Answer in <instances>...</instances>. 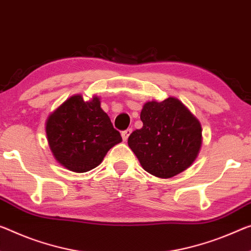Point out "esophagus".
<instances>
[{
    "label": "esophagus",
    "instance_id": "1",
    "mask_svg": "<svg viewBox=\"0 0 251 251\" xmlns=\"http://www.w3.org/2000/svg\"><path fill=\"white\" fill-rule=\"evenodd\" d=\"M130 134H132V128H128V129H126V130H123V132H122V138H123V141L126 142L127 140H128V137H129Z\"/></svg>",
    "mask_w": 251,
    "mask_h": 251
}]
</instances>
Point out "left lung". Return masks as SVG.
I'll use <instances>...</instances> for the list:
<instances>
[{
  "label": "left lung",
  "mask_w": 251,
  "mask_h": 251,
  "mask_svg": "<svg viewBox=\"0 0 251 251\" xmlns=\"http://www.w3.org/2000/svg\"><path fill=\"white\" fill-rule=\"evenodd\" d=\"M141 121L143 127L129 135L128 146L146 172L170 178L193 164L201 150L202 127L181 100L147 101Z\"/></svg>",
  "instance_id": "1"
}]
</instances>
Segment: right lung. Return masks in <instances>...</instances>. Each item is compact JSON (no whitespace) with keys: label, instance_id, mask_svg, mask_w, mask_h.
Returning a JSON list of instances; mask_svg holds the SVG:
<instances>
[{"label":"right lung","instance_id":"add662e5","mask_svg":"<svg viewBox=\"0 0 251 251\" xmlns=\"http://www.w3.org/2000/svg\"><path fill=\"white\" fill-rule=\"evenodd\" d=\"M47 140L59 164L75 173L98 166L122 136L100 107V98L85 100L74 95L53 110L46 122Z\"/></svg>","mask_w":251,"mask_h":251}]
</instances>
